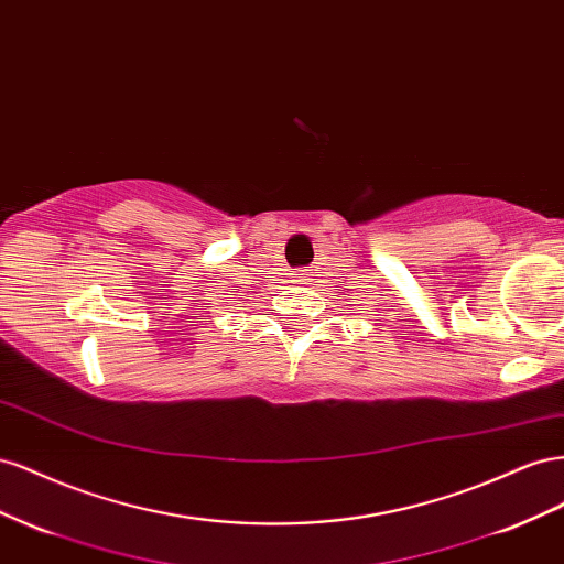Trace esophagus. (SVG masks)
Listing matches in <instances>:
<instances>
[{
    "mask_svg": "<svg viewBox=\"0 0 564 564\" xmlns=\"http://www.w3.org/2000/svg\"><path fill=\"white\" fill-rule=\"evenodd\" d=\"M295 276H297V283H310L312 279V273H310V269L307 271H300V273H295Z\"/></svg>",
    "mask_w": 564,
    "mask_h": 564,
    "instance_id": "esophagus-1",
    "label": "esophagus"
}]
</instances>
